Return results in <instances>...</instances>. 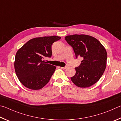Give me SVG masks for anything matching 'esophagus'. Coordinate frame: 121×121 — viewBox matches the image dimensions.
Returning a JSON list of instances; mask_svg holds the SVG:
<instances>
[{
  "label": "esophagus",
  "mask_w": 121,
  "mask_h": 121,
  "mask_svg": "<svg viewBox=\"0 0 121 121\" xmlns=\"http://www.w3.org/2000/svg\"><path fill=\"white\" fill-rule=\"evenodd\" d=\"M60 68L63 69H65L67 68V66H65V67H60Z\"/></svg>",
  "instance_id": "esophagus-1"
}]
</instances>
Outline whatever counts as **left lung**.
Returning a JSON list of instances; mask_svg holds the SVG:
<instances>
[{"mask_svg": "<svg viewBox=\"0 0 121 121\" xmlns=\"http://www.w3.org/2000/svg\"><path fill=\"white\" fill-rule=\"evenodd\" d=\"M65 39L73 48L76 58L82 57L81 63L75 67L76 73L71 78L74 84L80 88L92 86L100 79L106 67V50L100 41L91 36L74 35Z\"/></svg>", "mask_w": 121, "mask_h": 121, "instance_id": "8db88e82", "label": "left lung"}]
</instances>
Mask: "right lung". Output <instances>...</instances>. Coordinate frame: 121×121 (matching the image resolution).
<instances>
[{
  "mask_svg": "<svg viewBox=\"0 0 121 121\" xmlns=\"http://www.w3.org/2000/svg\"><path fill=\"white\" fill-rule=\"evenodd\" d=\"M60 39L58 36L33 38L18 50L15 71L19 81L25 87L39 90L49 81L56 67L43 59L52 56V44Z\"/></svg>",
  "mask_w": 121,
  "mask_h": 121,
  "instance_id": "add662e5",
  "label": "right lung"
}]
</instances>
